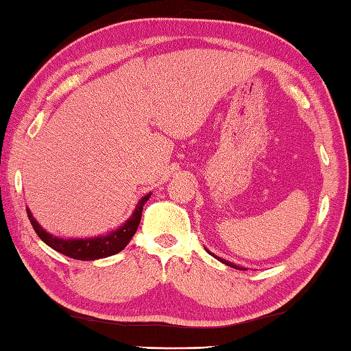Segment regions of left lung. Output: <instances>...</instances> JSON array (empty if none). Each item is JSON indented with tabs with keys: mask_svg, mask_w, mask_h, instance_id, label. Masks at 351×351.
I'll use <instances>...</instances> for the list:
<instances>
[{
	"mask_svg": "<svg viewBox=\"0 0 351 351\" xmlns=\"http://www.w3.org/2000/svg\"><path fill=\"white\" fill-rule=\"evenodd\" d=\"M208 253H211L210 250H208ZM213 255V253H211ZM213 256H215V255H213ZM217 258L220 263H223V264H226V265H229V267H232V268H237V270H245V268H241V267H238V265H235V264H232V263H229V261H226V259H223V258H219V256H215Z\"/></svg>",
	"mask_w": 351,
	"mask_h": 351,
	"instance_id": "8db88e82",
	"label": "left lung"
}]
</instances>
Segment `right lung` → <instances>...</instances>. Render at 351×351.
I'll use <instances>...</instances> for the list:
<instances>
[{"label": "right lung", "mask_w": 351, "mask_h": 351, "mask_svg": "<svg viewBox=\"0 0 351 351\" xmlns=\"http://www.w3.org/2000/svg\"><path fill=\"white\" fill-rule=\"evenodd\" d=\"M149 197H151V193L138 200V204L136 206V210H134L132 215L123 223L121 228L107 235L93 237V238H69V240L58 238L56 235L47 232V230H45L39 223L36 221V219L33 217V214L29 213L28 208H27V214H28L29 223H32L33 229L36 230V234L39 235L40 240L45 244H48L51 249L60 252L63 255L73 259L95 261L99 258L116 255V253H119L126 247V244L131 241V238L134 237V234H136L138 223L141 220V211H143V206L149 200Z\"/></svg>", "instance_id": "obj_1"}]
</instances>
